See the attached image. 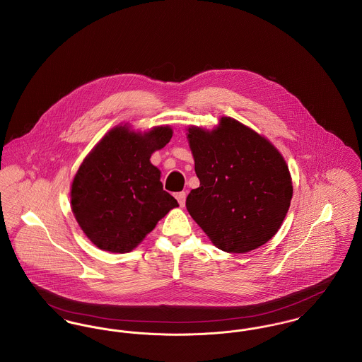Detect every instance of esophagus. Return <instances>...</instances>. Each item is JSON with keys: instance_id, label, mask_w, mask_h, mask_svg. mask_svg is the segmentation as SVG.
<instances>
[{"instance_id": "34e87169", "label": "esophagus", "mask_w": 362, "mask_h": 362, "mask_svg": "<svg viewBox=\"0 0 362 362\" xmlns=\"http://www.w3.org/2000/svg\"><path fill=\"white\" fill-rule=\"evenodd\" d=\"M175 197H176L179 205H180V206H185V204H186V193H185V192H180V193H176Z\"/></svg>"}]
</instances>
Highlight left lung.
<instances>
[{
	"label": "left lung",
	"mask_w": 362,
	"mask_h": 362,
	"mask_svg": "<svg viewBox=\"0 0 362 362\" xmlns=\"http://www.w3.org/2000/svg\"><path fill=\"white\" fill-rule=\"evenodd\" d=\"M187 139L199 187L186 208L219 250L245 253L279 231L292 198V180L279 150L234 118L214 131L190 127Z\"/></svg>",
	"instance_id": "1"
}]
</instances>
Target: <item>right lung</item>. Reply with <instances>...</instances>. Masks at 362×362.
Masks as SVG:
<instances>
[{"label": "right lung", "instance_id": "add662e5", "mask_svg": "<svg viewBox=\"0 0 362 362\" xmlns=\"http://www.w3.org/2000/svg\"><path fill=\"white\" fill-rule=\"evenodd\" d=\"M172 138L169 127L140 134L115 127L83 160L71 185V209L86 237L100 250L136 248L168 212L179 206L150 163Z\"/></svg>", "mask_w": 362, "mask_h": 362}]
</instances>
